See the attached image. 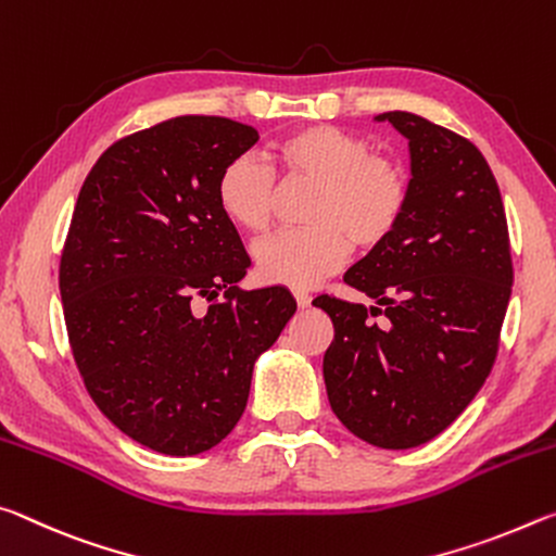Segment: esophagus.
<instances>
[{"instance_id": "34e87169", "label": "esophagus", "mask_w": 556, "mask_h": 556, "mask_svg": "<svg viewBox=\"0 0 556 556\" xmlns=\"http://www.w3.org/2000/svg\"><path fill=\"white\" fill-rule=\"evenodd\" d=\"M295 303H298V307H307L311 305V300H313V295H307V293H303V290H295Z\"/></svg>"}]
</instances>
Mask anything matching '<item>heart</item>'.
<instances>
[{
	"instance_id": "b5f03b06",
	"label": "heart",
	"mask_w": 556,
	"mask_h": 556,
	"mask_svg": "<svg viewBox=\"0 0 556 556\" xmlns=\"http://www.w3.org/2000/svg\"><path fill=\"white\" fill-rule=\"evenodd\" d=\"M286 179L317 185L305 229H283L253 245L261 278L290 288H313L350 256L384 243L402 224L412 181L402 162L375 152L371 140L334 125H305L276 144ZM276 172L258 154L243 152L222 169L216 199L245 231H263L276 206Z\"/></svg>"
}]
</instances>
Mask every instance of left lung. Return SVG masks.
Returning a JSON list of instances; mask_svg holds the SVG:
<instances>
[{
	"label": "left lung",
	"mask_w": 556,
	"mask_h": 556,
	"mask_svg": "<svg viewBox=\"0 0 556 556\" xmlns=\"http://www.w3.org/2000/svg\"><path fill=\"white\" fill-rule=\"evenodd\" d=\"M375 121L408 140L406 214L344 273L375 303L320 295L313 305L334 325L323 359L334 416L357 439L402 451L448 429L485 384L513 258L503 197L476 144L414 113Z\"/></svg>",
	"instance_id": "8db88e82"
}]
</instances>
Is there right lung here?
I'll return each mask as SVG.
<instances>
[{
    "label": "right lung",
    "instance_id": "obj_1",
    "mask_svg": "<svg viewBox=\"0 0 556 556\" xmlns=\"http://www.w3.org/2000/svg\"><path fill=\"white\" fill-rule=\"evenodd\" d=\"M256 142L229 117H172L100 154L73 208L59 268L73 359L108 421L165 456L233 431L298 307L280 286H236L251 258L216 179Z\"/></svg>",
    "mask_w": 556,
    "mask_h": 556
}]
</instances>
